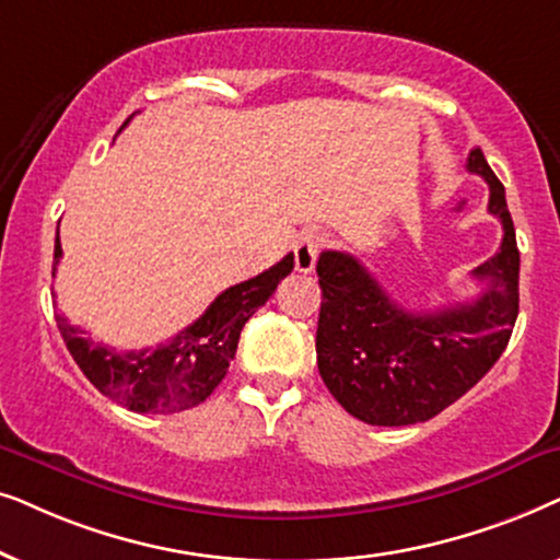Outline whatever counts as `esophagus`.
Returning a JSON list of instances; mask_svg holds the SVG:
<instances>
[{"label":"esophagus","instance_id":"1","mask_svg":"<svg viewBox=\"0 0 560 560\" xmlns=\"http://www.w3.org/2000/svg\"><path fill=\"white\" fill-rule=\"evenodd\" d=\"M325 245V235L317 233V230H304L300 241L294 245V268L300 273H310L317 264L319 250Z\"/></svg>","mask_w":560,"mask_h":560}]
</instances>
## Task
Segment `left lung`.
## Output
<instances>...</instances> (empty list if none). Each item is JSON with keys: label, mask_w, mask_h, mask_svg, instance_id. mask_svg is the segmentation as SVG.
<instances>
[{"label": "left lung", "mask_w": 560, "mask_h": 560, "mask_svg": "<svg viewBox=\"0 0 560 560\" xmlns=\"http://www.w3.org/2000/svg\"><path fill=\"white\" fill-rule=\"evenodd\" d=\"M466 168L489 184V212L504 230L499 250L474 268L487 284L474 302L407 312L350 253H319V376L358 420L382 428L430 420L479 384L510 342L520 312L517 237L504 186L481 148Z\"/></svg>", "instance_id": "left-lung-1"}]
</instances>
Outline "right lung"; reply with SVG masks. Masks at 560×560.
<instances>
[{
	"label": "right lung",
	"instance_id": "right-lung-1",
	"mask_svg": "<svg viewBox=\"0 0 560 560\" xmlns=\"http://www.w3.org/2000/svg\"><path fill=\"white\" fill-rule=\"evenodd\" d=\"M61 253L56 230L54 276ZM292 268L294 253H287L268 271L225 289L197 323L174 335L168 342H161L159 348L119 353L115 348L86 338L84 330L69 325V319L61 315L56 317L58 330L77 366L104 397L132 412H182V409L202 405L218 389L228 374L230 361L235 358L243 325L253 317V312L264 307L279 281L292 273Z\"/></svg>",
	"mask_w": 560,
	"mask_h": 560
}]
</instances>
